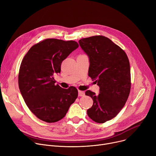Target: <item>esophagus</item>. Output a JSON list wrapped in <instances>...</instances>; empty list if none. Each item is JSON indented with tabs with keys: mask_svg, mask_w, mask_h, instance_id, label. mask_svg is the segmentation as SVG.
Returning a JSON list of instances; mask_svg holds the SVG:
<instances>
[{
	"mask_svg": "<svg viewBox=\"0 0 156 156\" xmlns=\"http://www.w3.org/2000/svg\"><path fill=\"white\" fill-rule=\"evenodd\" d=\"M79 96H80V97H82V96H84L85 95V92H83V91H80V90H79Z\"/></svg>",
	"mask_w": 156,
	"mask_h": 156,
	"instance_id": "1",
	"label": "esophagus"
}]
</instances>
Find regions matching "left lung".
<instances>
[{
	"label": "left lung",
	"instance_id": "left-lung-1",
	"mask_svg": "<svg viewBox=\"0 0 156 156\" xmlns=\"http://www.w3.org/2000/svg\"><path fill=\"white\" fill-rule=\"evenodd\" d=\"M89 59V76L99 86L98 95L88 90L93 100L87 112L98 123L115 117L124 106L130 90V64L126 52L111 39L95 35L79 41Z\"/></svg>",
	"mask_w": 156,
	"mask_h": 156
}]
</instances>
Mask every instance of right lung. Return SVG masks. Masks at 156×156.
<instances>
[{"label":"right lung","instance_id":"1","mask_svg":"<svg viewBox=\"0 0 156 156\" xmlns=\"http://www.w3.org/2000/svg\"><path fill=\"white\" fill-rule=\"evenodd\" d=\"M79 47L73 41L47 39L33 45L23 57L19 73V87L30 111L42 121L62 119L78 96L77 89L55 85L62 61Z\"/></svg>","mask_w":156,"mask_h":156}]
</instances>
